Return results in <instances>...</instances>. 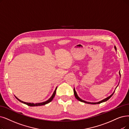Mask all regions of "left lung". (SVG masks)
I'll return each instance as SVG.
<instances>
[{
	"label": "left lung",
	"mask_w": 129,
	"mask_h": 129,
	"mask_svg": "<svg viewBox=\"0 0 129 129\" xmlns=\"http://www.w3.org/2000/svg\"><path fill=\"white\" fill-rule=\"evenodd\" d=\"M114 48H115V50H116V47L115 46L114 47ZM119 74H120V76L121 77V74H120V72H119ZM118 84H119V83H118ZM118 85L116 86V88H117V87L118 86ZM74 95H75V97H76V99H77V100H78V101H80V102H84V103H87V104H100V103H103V102H106V101H107V100H109L110 98L113 96V95L114 94V92H115V90L114 91V92H113V93L110 96H109V97H107V98H106V99H104V100H102V101H100V102H96V103H91V102H86V101H84V100H81L80 98H79V97H78V95H77V92H76V90H75V88H74Z\"/></svg>",
	"instance_id": "obj_1"
}]
</instances>
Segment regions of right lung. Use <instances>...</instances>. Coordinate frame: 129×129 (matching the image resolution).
<instances>
[{"instance_id": "1", "label": "right lung", "mask_w": 129, "mask_h": 129, "mask_svg": "<svg viewBox=\"0 0 129 129\" xmlns=\"http://www.w3.org/2000/svg\"><path fill=\"white\" fill-rule=\"evenodd\" d=\"M56 89H57V87H56V88H55V89L54 91L53 92V94H52V96H51L48 100H47V101H45V102H44L39 103H35V104H34V103H26V102H23V101H21V100H19V99H18V98H17V97H16V96H15V97H16V99H17L19 102L23 103H24V104H26V105H27L28 106H37L44 105H45V104H47L49 103H50V102H51V101H52V100L53 99L54 97L55 96V93H56Z\"/></svg>"}]
</instances>
